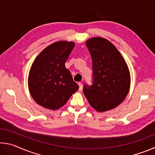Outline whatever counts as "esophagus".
Segmentation results:
<instances>
[{
  "instance_id": "obj_1",
  "label": "esophagus",
  "mask_w": 155,
  "mask_h": 155,
  "mask_svg": "<svg viewBox=\"0 0 155 155\" xmlns=\"http://www.w3.org/2000/svg\"><path fill=\"white\" fill-rule=\"evenodd\" d=\"M78 86H79V89H78V90L79 91H81L83 90V84L81 83V82H79L78 83Z\"/></svg>"
}]
</instances>
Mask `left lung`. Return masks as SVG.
Returning <instances> with one entry per match:
<instances>
[{
	"label": "left lung",
	"instance_id": "obj_1",
	"mask_svg": "<svg viewBox=\"0 0 155 155\" xmlns=\"http://www.w3.org/2000/svg\"><path fill=\"white\" fill-rule=\"evenodd\" d=\"M93 65V85H85L83 94L97 111L115 108L127 97L130 75L124 59L107 39L94 37L86 41Z\"/></svg>",
	"mask_w": 155,
	"mask_h": 155
}]
</instances>
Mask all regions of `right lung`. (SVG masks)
I'll return each mask as SVG.
<instances>
[{
    "label": "right lung",
    "mask_w": 155,
    "mask_h": 155,
    "mask_svg": "<svg viewBox=\"0 0 155 155\" xmlns=\"http://www.w3.org/2000/svg\"><path fill=\"white\" fill-rule=\"evenodd\" d=\"M74 45L68 41L52 44L39 54L31 65L28 90L34 101L44 108H61L79 88L65 66Z\"/></svg>",
    "instance_id": "add662e5"
}]
</instances>
